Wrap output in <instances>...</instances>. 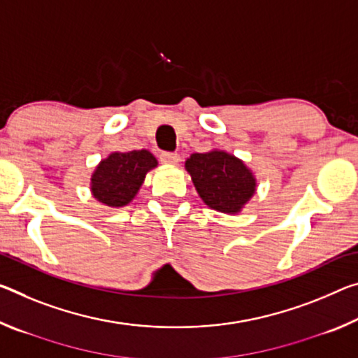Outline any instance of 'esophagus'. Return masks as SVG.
I'll return each mask as SVG.
<instances>
[{"mask_svg": "<svg viewBox=\"0 0 358 358\" xmlns=\"http://www.w3.org/2000/svg\"><path fill=\"white\" fill-rule=\"evenodd\" d=\"M161 162L162 164H178L180 156L177 155V152L164 151V152H161Z\"/></svg>", "mask_w": 358, "mask_h": 358, "instance_id": "1", "label": "esophagus"}]
</instances>
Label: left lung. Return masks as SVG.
Masks as SVG:
<instances>
[{
    "label": "left lung",
    "mask_w": 358,
    "mask_h": 358,
    "mask_svg": "<svg viewBox=\"0 0 358 358\" xmlns=\"http://www.w3.org/2000/svg\"><path fill=\"white\" fill-rule=\"evenodd\" d=\"M186 170L202 201L218 212L237 213L255 192V178L239 159L224 151L196 152Z\"/></svg>",
    "instance_id": "obj_1"
}]
</instances>
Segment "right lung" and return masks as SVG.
Here are the masks:
<instances>
[{"mask_svg":"<svg viewBox=\"0 0 358 358\" xmlns=\"http://www.w3.org/2000/svg\"><path fill=\"white\" fill-rule=\"evenodd\" d=\"M156 166V157L146 150L113 152L92 175L94 197L108 207L127 206L140 189L146 172Z\"/></svg>","mask_w":358,"mask_h":358,"instance_id":"right-lung-1","label":"right lung"}]
</instances>
